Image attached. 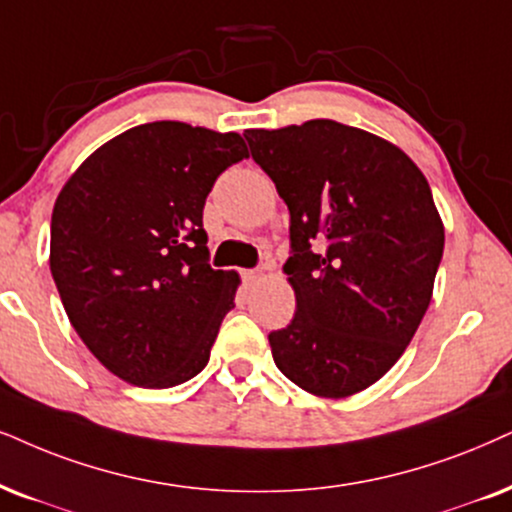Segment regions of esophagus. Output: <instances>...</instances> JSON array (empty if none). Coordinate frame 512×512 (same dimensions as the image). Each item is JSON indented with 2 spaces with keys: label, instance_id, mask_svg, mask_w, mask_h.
<instances>
[{
  "label": "esophagus",
  "instance_id": "34e87169",
  "mask_svg": "<svg viewBox=\"0 0 512 512\" xmlns=\"http://www.w3.org/2000/svg\"><path fill=\"white\" fill-rule=\"evenodd\" d=\"M264 278V269H243V281L252 286V283H260Z\"/></svg>",
  "mask_w": 512,
  "mask_h": 512
}]
</instances>
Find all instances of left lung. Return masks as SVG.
Here are the masks:
<instances>
[{
  "mask_svg": "<svg viewBox=\"0 0 512 512\" xmlns=\"http://www.w3.org/2000/svg\"><path fill=\"white\" fill-rule=\"evenodd\" d=\"M243 137L290 210L297 307L269 333L278 371L316 397L366 390L428 312L444 252L428 179L390 141L335 120Z\"/></svg>",
  "mask_w": 512,
  "mask_h": 512,
  "instance_id": "obj_1",
  "label": "left lung"
}]
</instances>
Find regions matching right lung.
Returning a JSON list of instances; mask_svg holds the SVG:
<instances>
[{
    "instance_id": "add662e5",
    "label": "right lung",
    "mask_w": 512,
    "mask_h": 512,
    "mask_svg": "<svg viewBox=\"0 0 512 512\" xmlns=\"http://www.w3.org/2000/svg\"><path fill=\"white\" fill-rule=\"evenodd\" d=\"M243 158L236 132L148 122L96 148L58 193L51 276L77 335L125 383L163 390L208 366L241 278L210 267L203 208Z\"/></svg>"
}]
</instances>
